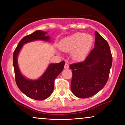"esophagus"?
I'll return each mask as SVG.
<instances>
[{"label":"esophagus","mask_w":125,"mask_h":125,"mask_svg":"<svg viewBox=\"0 0 125 125\" xmlns=\"http://www.w3.org/2000/svg\"><path fill=\"white\" fill-rule=\"evenodd\" d=\"M64 68L65 69H68V68H69V64H68V63H65V64Z\"/></svg>","instance_id":"obj_1"}]
</instances>
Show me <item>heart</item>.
Segmentation results:
<instances>
[{"label":"heart","mask_w":125,"mask_h":125,"mask_svg":"<svg viewBox=\"0 0 125 125\" xmlns=\"http://www.w3.org/2000/svg\"><path fill=\"white\" fill-rule=\"evenodd\" d=\"M93 38L90 35L77 32L63 39L60 44L61 50L69 52L72 51L73 59L83 60L87 56L93 45Z\"/></svg>","instance_id":"b5f03b06"}]
</instances>
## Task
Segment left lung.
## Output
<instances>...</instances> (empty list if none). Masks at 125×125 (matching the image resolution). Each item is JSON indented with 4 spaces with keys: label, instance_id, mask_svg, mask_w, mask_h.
Instances as JSON below:
<instances>
[{
    "label": "left lung",
    "instance_id": "8db88e82",
    "mask_svg": "<svg viewBox=\"0 0 125 125\" xmlns=\"http://www.w3.org/2000/svg\"><path fill=\"white\" fill-rule=\"evenodd\" d=\"M94 48L84 61L70 65L72 70L71 88L73 94L81 98L95 95L105 86L112 65L108 42L95 32Z\"/></svg>",
    "mask_w": 125,
    "mask_h": 125
}]
</instances>
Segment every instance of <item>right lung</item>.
<instances>
[{"mask_svg": "<svg viewBox=\"0 0 125 125\" xmlns=\"http://www.w3.org/2000/svg\"><path fill=\"white\" fill-rule=\"evenodd\" d=\"M47 33V32L38 30L25 36L19 42L13 54V65L17 86L27 97L36 100H45L52 94L54 80L64 69V61L57 64H49L44 74L39 79L32 80L27 79L20 72L18 64V56L23 45L27 42L35 40L50 42L49 36H45Z\"/></svg>", "mask_w": 125, "mask_h": 125, "instance_id": "right-lung-1", "label": "right lung"}]
</instances>
